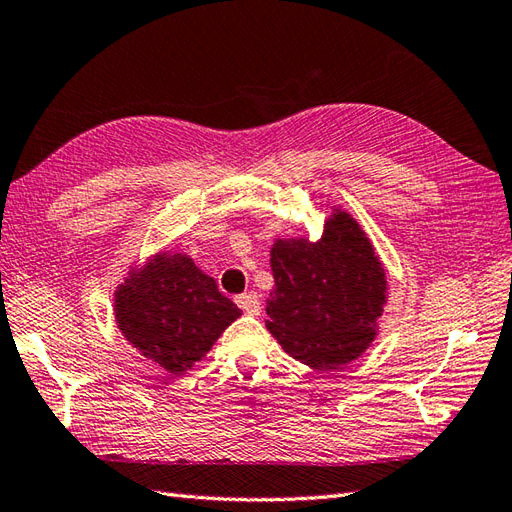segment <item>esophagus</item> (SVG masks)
Listing matches in <instances>:
<instances>
[{
  "mask_svg": "<svg viewBox=\"0 0 512 512\" xmlns=\"http://www.w3.org/2000/svg\"><path fill=\"white\" fill-rule=\"evenodd\" d=\"M235 303L240 305L246 314L257 316L261 312V301H259V294L257 292H244V294L237 296Z\"/></svg>",
  "mask_w": 512,
  "mask_h": 512,
  "instance_id": "esophagus-1",
  "label": "esophagus"
}]
</instances>
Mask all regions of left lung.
Wrapping results in <instances>:
<instances>
[{"mask_svg":"<svg viewBox=\"0 0 512 512\" xmlns=\"http://www.w3.org/2000/svg\"><path fill=\"white\" fill-rule=\"evenodd\" d=\"M266 327L277 342L316 371L358 360L377 336L388 301L384 264L349 211L331 209L320 240H277Z\"/></svg>","mask_w":512,"mask_h":512,"instance_id":"1","label":"left lung"}]
</instances>
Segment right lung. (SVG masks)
<instances>
[{
    "label": "right lung",
    "instance_id": "add662e5",
    "mask_svg": "<svg viewBox=\"0 0 512 512\" xmlns=\"http://www.w3.org/2000/svg\"><path fill=\"white\" fill-rule=\"evenodd\" d=\"M115 323L128 344L181 377L211 351L242 310L185 253L161 251L115 290Z\"/></svg>",
    "mask_w": 512,
    "mask_h": 512
}]
</instances>
